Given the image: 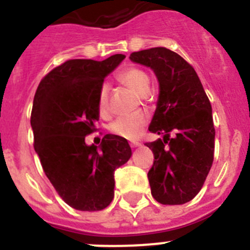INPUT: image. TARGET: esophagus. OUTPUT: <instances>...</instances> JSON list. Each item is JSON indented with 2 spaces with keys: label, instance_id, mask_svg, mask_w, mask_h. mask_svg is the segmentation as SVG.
<instances>
[{
  "label": "esophagus",
  "instance_id": "obj_1",
  "mask_svg": "<svg viewBox=\"0 0 250 250\" xmlns=\"http://www.w3.org/2000/svg\"><path fill=\"white\" fill-rule=\"evenodd\" d=\"M130 146H131V149H138V147H141L143 145H141V143H131Z\"/></svg>",
  "mask_w": 250,
  "mask_h": 250
}]
</instances>
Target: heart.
<instances>
[{
    "label": "heart",
    "mask_w": 250,
    "mask_h": 250,
    "mask_svg": "<svg viewBox=\"0 0 250 250\" xmlns=\"http://www.w3.org/2000/svg\"><path fill=\"white\" fill-rule=\"evenodd\" d=\"M119 77L124 83H126L129 87H131L138 94L143 95L149 90V76L144 71H141L140 68H125L120 72ZM107 104H109V85L103 83L100 86L98 95V109L101 114H105L107 111ZM145 124H146L145 115L134 114L116 119L111 124L110 129L115 135L132 140V139H136L140 135Z\"/></svg>",
    "instance_id": "1"
}]
</instances>
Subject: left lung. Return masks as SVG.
Here are the masks:
<instances>
[{"label":"left lung","instance_id":"1","mask_svg":"<svg viewBox=\"0 0 250 250\" xmlns=\"http://www.w3.org/2000/svg\"><path fill=\"white\" fill-rule=\"evenodd\" d=\"M130 60L151 68L159 83L149 131L164 136L146 144L155 158L147 173L151 195L160 204H185L199 193L213 164L210 101L193 66L174 51L154 47L132 52Z\"/></svg>","mask_w":250,"mask_h":250}]
</instances>
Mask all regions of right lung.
<instances>
[{
	"instance_id": "add662e5",
	"label": "right lung",
	"mask_w": 250,
	"mask_h": 250,
	"mask_svg": "<svg viewBox=\"0 0 250 250\" xmlns=\"http://www.w3.org/2000/svg\"><path fill=\"white\" fill-rule=\"evenodd\" d=\"M125 55L104 61L68 60L43 77L31 114L35 151L63 202L76 210L98 211L114 199V171L127 163L126 139L107 134L99 146L85 136L99 120L98 95Z\"/></svg>"
}]
</instances>
